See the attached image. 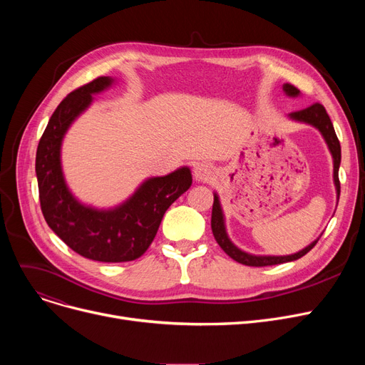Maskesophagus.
Masks as SVG:
<instances>
[{"label":"esophagus","instance_id":"esophagus-1","mask_svg":"<svg viewBox=\"0 0 365 365\" xmlns=\"http://www.w3.org/2000/svg\"><path fill=\"white\" fill-rule=\"evenodd\" d=\"M215 176V171L212 168V165H208L205 163H201V164H197L195 168H194V178L197 182H201V183H207L213 179Z\"/></svg>","mask_w":365,"mask_h":365}]
</instances>
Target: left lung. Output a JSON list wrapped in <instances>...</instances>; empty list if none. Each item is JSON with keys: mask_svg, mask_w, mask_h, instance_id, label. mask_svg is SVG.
Returning <instances> with one entry per match:
<instances>
[{"mask_svg": "<svg viewBox=\"0 0 365 365\" xmlns=\"http://www.w3.org/2000/svg\"><path fill=\"white\" fill-rule=\"evenodd\" d=\"M282 90L285 93L287 98H299L300 91L290 86V84H284ZM287 118L294 121V123H302V124H308L314 128H317L321 136L327 145L331 158H333V182H334V187H336V194H337V200L340 195V182H339V167H340V160H341V152H340V143L339 139L336 136V131L333 127V123L329 117L327 110L319 103H315L309 108L297 110V112H292L287 115ZM215 195V202H213V210H212V231L213 235L217 241V244L222 247V250L229 256L232 257L235 262L247 264V266H271V264H279V263H285V262H293L300 259L302 256H304L308 252H311L314 245L318 242L319 235L315 241H312L309 245H306L302 250H299L297 253L293 255H284V256H271V255H253L241 250L240 247H237L232 240L229 238L227 235V229H226V220H225V213L223 208L220 204V198L217 195V192L213 194Z\"/></svg>", "mask_w": 365, "mask_h": 365, "instance_id": "1", "label": "left lung"}]
</instances>
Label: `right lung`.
<instances>
[{"label":"right lung","mask_w":365,"mask_h":365,"mask_svg":"<svg viewBox=\"0 0 365 365\" xmlns=\"http://www.w3.org/2000/svg\"><path fill=\"white\" fill-rule=\"evenodd\" d=\"M115 84L112 76H101L68 94L53 112L35 158L41 210L51 231L75 253L108 263L140 257L155 238L167 208L192 185L190 168L183 165L165 176L146 178L113 207L99 208L73 195L62 167L63 139L93 105V96Z\"/></svg>","instance_id":"obj_1"}]
</instances>
